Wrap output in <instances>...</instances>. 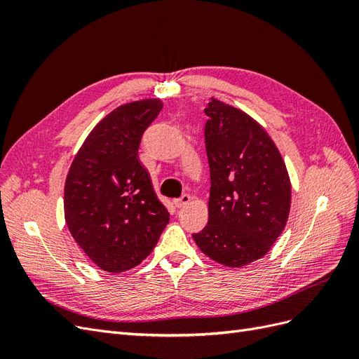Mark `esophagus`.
Segmentation results:
<instances>
[{"instance_id":"34e87169","label":"esophagus","mask_w":359,"mask_h":359,"mask_svg":"<svg viewBox=\"0 0 359 359\" xmlns=\"http://www.w3.org/2000/svg\"><path fill=\"white\" fill-rule=\"evenodd\" d=\"M190 201H191L190 194L189 193H184V194H181V198L175 199V206H178V208H182V206H186Z\"/></svg>"}]
</instances>
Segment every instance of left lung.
<instances>
[{"mask_svg":"<svg viewBox=\"0 0 359 359\" xmlns=\"http://www.w3.org/2000/svg\"><path fill=\"white\" fill-rule=\"evenodd\" d=\"M205 114L208 224L193 238L215 262L244 266L265 256L285 229L289 175L273 139L252 116L215 99Z\"/></svg>","mask_w":359,"mask_h":359,"instance_id":"obj_1","label":"left lung"}]
</instances>
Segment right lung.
<instances>
[{"mask_svg":"<svg viewBox=\"0 0 359 359\" xmlns=\"http://www.w3.org/2000/svg\"><path fill=\"white\" fill-rule=\"evenodd\" d=\"M163 103L116 107L76 154L64 187V217L74 241L107 273H123L153 252L169 223L137 149Z\"/></svg>","mask_w":359,"mask_h":359,"instance_id":"add662e5","label":"right lung"}]
</instances>
